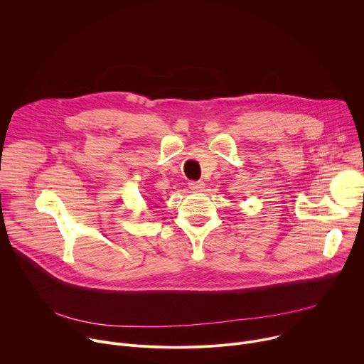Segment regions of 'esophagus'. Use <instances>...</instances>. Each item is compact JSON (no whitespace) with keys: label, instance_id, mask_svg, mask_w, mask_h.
Here are the masks:
<instances>
[{"label":"esophagus","instance_id":"34e87169","mask_svg":"<svg viewBox=\"0 0 364 364\" xmlns=\"http://www.w3.org/2000/svg\"><path fill=\"white\" fill-rule=\"evenodd\" d=\"M188 187H190L193 191L198 193V191H203L204 183H203V181H190V183H188Z\"/></svg>","mask_w":364,"mask_h":364}]
</instances>
